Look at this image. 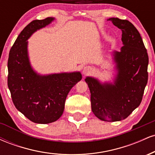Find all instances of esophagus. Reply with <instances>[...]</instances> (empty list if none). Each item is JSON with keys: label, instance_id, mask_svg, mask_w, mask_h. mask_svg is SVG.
<instances>
[{"label": "esophagus", "instance_id": "1", "mask_svg": "<svg viewBox=\"0 0 155 155\" xmlns=\"http://www.w3.org/2000/svg\"><path fill=\"white\" fill-rule=\"evenodd\" d=\"M92 69L90 66H85L83 68L82 73H83L84 75L86 76V75H88V74H90V73L92 72Z\"/></svg>", "mask_w": 155, "mask_h": 155}]
</instances>
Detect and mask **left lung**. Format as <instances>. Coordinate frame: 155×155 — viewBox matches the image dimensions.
<instances>
[{"label":"left lung","instance_id":"obj_1","mask_svg":"<svg viewBox=\"0 0 155 155\" xmlns=\"http://www.w3.org/2000/svg\"><path fill=\"white\" fill-rule=\"evenodd\" d=\"M108 20L122 31L123 45L114 51L117 75L114 84H101L87 77L94 114L106 122L127 118L139 106L148 81L149 57L139 32L130 22L119 18Z\"/></svg>","mask_w":155,"mask_h":155}]
</instances>
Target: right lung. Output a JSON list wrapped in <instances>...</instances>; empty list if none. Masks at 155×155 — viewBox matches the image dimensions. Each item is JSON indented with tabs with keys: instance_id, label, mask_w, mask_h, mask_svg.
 Here are the masks:
<instances>
[{
	"instance_id": "1",
	"label": "right lung",
	"mask_w": 155,
	"mask_h": 155,
	"mask_svg": "<svg viewBox=\"0 0 155 155\" xmlns=\"http://www.w3.org/2000/svg\"><path fill=\"white\" fill-rule=\"evenodd\" d=\"M52 17L35 19L27 25L11 48L8 60V87L15 107L35 123L48 124L63 114L66 97L81 79L79 72L40 76L33 71L28 57V40Z\"/></svg>"
}]
</instances>
